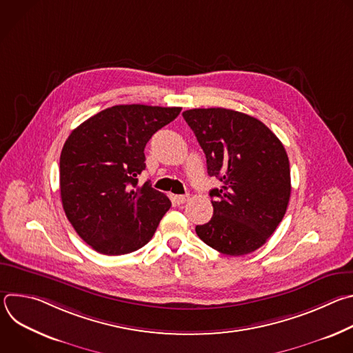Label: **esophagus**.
I'll use <instances>...</instances> for the list:
<instances>
[{"label":"esophagus","mask_w":353,"mask_h":353,"mask_svg":"<svg viewBox=\"0 0 353 353\" xmlns=\"http://www.w3.org/2000/svg\"><path fill=\"white\" fill-rule=\"evenodd\" d=\"M187 201H188V195L187 194L185 195H174V203L179 204V205L187 203Z\"/></svg>","instance_id":"esophagus-1"}]
</instances>
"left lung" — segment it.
<instances>
[{
	"label": "left lung",
	"mask_w": 353,
	"mask_h": 353,
	"mask_svg": "<svg viewBox=\"0 0 353 353\" xmlns=\"http://www.w3.org/2000/svg\"><path fill=\"white\" fill-rule=\"evenodd\" d=\"M207 158L214 215L198 237L226 256L260 248L281 223L290 198V169L278 137L260 120L223 108L183 113Z\"/></svg>",
	"instance_id": "1"
}]
</instances>
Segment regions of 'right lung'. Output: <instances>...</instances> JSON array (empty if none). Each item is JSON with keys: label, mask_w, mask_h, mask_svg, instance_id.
Listing matches in <instances>:
<instances>
[{"label": "right lung", "mask_w": 353, "mask_h": 353, "mask_svg": "<svg viewBox=\"0 0 353 353\" xmlns=\"http://www.w3.org/2000/svg\"><path fill=\"white\" fill-rule=\"evenodd\" d=\"M181 108L119 105L78 125L60 157L64 212L79 237L106 256H121L145 245L169 211L170 199L149 181L143 149Z\"/></svg>", "instance_id": "right-lung-1"}]
</instances>
